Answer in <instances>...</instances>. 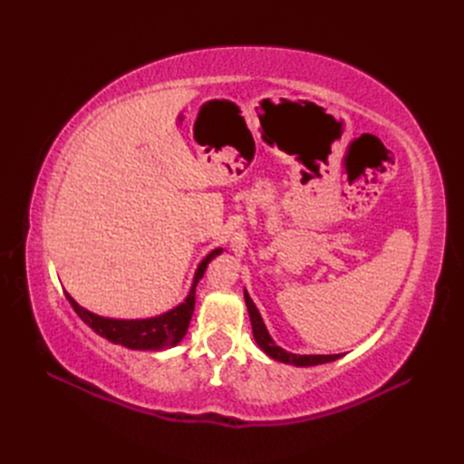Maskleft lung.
Wrapping results in <instances>:
<instances>
[{
    "mask_svg": "<svg viewBox=\"0 0 464 464\" xmlns=\"http://www.w3.org/2000/svg\"><path fill=\"white\" fill-rule=\"evenodd\" d=\"M244 298H246V305H247V312H249V319H251V329H254V339L259 344V348L266 356H271L273 360L278 362H285V363H292V366H317V363H325V362H333L336 358H341V354H310V356H304V354H292L286 353L285 348H280L275 344V341L271 339V334L266 333L265 323L257 312L256 304L251 302V298L247 296V292H244Z\"/></svg>",
    "mask_w": 464,
    "mask_h": 464,
    "instance_id": "1",
    "label": "left lung"
}]
</instances>
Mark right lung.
<instances>
[{
    "instance_id": "1",
    "label": "right lung",
    "mask_w": 464,
    "mask_h": 464,
    "mask_svg": "<svg viewBox=\"0 0 464 464\" xmlns=\"http://www.w3.org/2000/svg\"><path fill=\"white\" fill-rule=\"evenodd\" d=\"M220 251L222 249L210 251V254L201 261V265L198 266V273H195L193 286L188 294L186 302L174 307L172 312L162 314L159 317L108 319V317H101L87 312L85 307H81L67 292L65 296L69 304H72L75 314L85 321L96 334H101L102 339L114 344L133 348V350H164L168 346H176L186 336L191 315H193V307H195V286H198L203 273L207 271V265L210 263V259H215Z\"/></svg>"
}]
</instances>
